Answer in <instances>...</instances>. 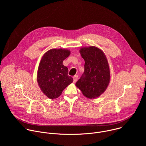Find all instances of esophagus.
<instances>
[{
	"label": "esophagus",
	"instance_id": "1",
	"mask_svg": "<svg viewBox=\"0 0 146 146\" xmlns=\"http://www.w3.org/2000/svg\"><path fill=\"white\" fill-rule=\"evenodd\" d=\"M77 78H78V76L77 75H75L73 76V82L75 83L77 80Z\"/></svg>",
	"mask_w": 146,
	"mask_h": 146
}]
</instances>
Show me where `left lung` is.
Here are the masks:
<instances>
[{"label": "left lung", "mask_w": 146, "mask_h": 146, "mask_svg": "<svg viewBox=\"0 0 146 146\" xmlns=\"http://www.w3.org/2000/svg\"><path fill=\"white\" fill-rule=\"evenodd\" d=\"M79 52L85 60L84 72L76 86L89 99L98 98L105 92L110 81V70L104 52L95 46L81 47Z\"/></svg>", "instance_id": "8db88e82"}]
</instances>
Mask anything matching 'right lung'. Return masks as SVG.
<instances>
[{
	"label": "right lung",
	"mask_w": 146,
	"mask_h": 146,
	"mask_svg": "<svg viewBox=\"0 0 146 146\" xmlns=\"http://www.w3.org/2000/svg\"><path fill=\"white\" fill-rule=\"evenodd\" d=\"M70 54L64 48H52L41 57L37 72V81L41 91L49 99L58 98L73 79L63 61Z\"/></svg>",
	"instance_id": "add662e5"
}]
</instances>
